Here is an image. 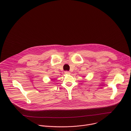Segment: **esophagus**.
<instances>
[{
  "label": "esophagus",
  "instance_id": "esophagus-1",
  "mask_svg": "<svg viewBox=\"0 0 131 131\" xmlns=\"http://www.w3.org/2000/svg\"><path fill=\"white\" fill-rule=\"evenodd\" d=\"M65 74H70V72L69 71H65Z\"/></svg>",
  "mask_w": 131,
  "mask_h": 131
}]
</instances>
